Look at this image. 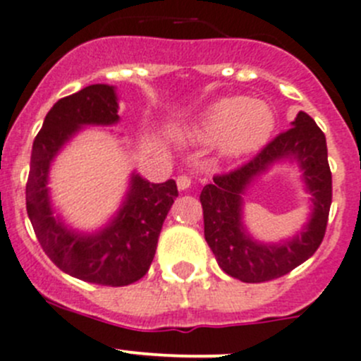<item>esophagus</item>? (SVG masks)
<instances>
[{"instance_id": "obj_1", "label": "esophagus", "mask_w": 361, "mask_h": 361, "mask_svg": "<svg viewBox=\"0 0 361 361\" xmlns=\"http://www.w3.org/2000/svg\"><path fill=\"white\" fill-rule=\"evenodd\" d=\"M176 185H178V188H180V190H188V188H190V185H192V181H190V178L185 176V174H181V176H178Z\"/></svg>"}]
</instances>
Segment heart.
I'll use <instances>...</instances> for the list:
<instances>
[{
  "label": "heart",
  "instance_id": "b5f03b06",
  "mask_svg": "<svg viewBox=\"0 0 361 361\" xmlns=\"http://www.w3.org/2000/svg\"><path fill=\"white\" fill-rule=\"evenodd\" d=\"M277 125L274 107L264 100L226 97L197 118L187 135L197 142H215L229 159L250 155L269 141Z\"/></svg>",
  "mask_w": 361,
  "mask_h": 361
}]
</instances>
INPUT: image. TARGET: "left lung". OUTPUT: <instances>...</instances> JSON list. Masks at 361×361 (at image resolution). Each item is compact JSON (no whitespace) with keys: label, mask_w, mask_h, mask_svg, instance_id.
Masks as SVG:
<instances>
[{"label":"left lung","mask_w":361,"mask_h":361,"mask_svg":"<svg viewBox=\"0 0 361 361\" xmlns=\"http://www.w3.org/2000/svg\"><path fill=\"white\" fill-rule=\"evenodd\" d=\"M289 130L269 142L240 169L213 178L201 192L204 238L220 268L241 282H266L305 262L324 238L331 206V173L326 137L316 121L300 111ZM296 161L311 194V215L293 238L279 244L255 240L243 224V195L259 176L277 163Z\"/></svg>","instance_id":"1"}]
</instances>
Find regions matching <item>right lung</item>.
<instances>
[{"mask_svg":"<svg viewBox=\"0 0 361 361\" xmlns=\"http://www.w3.org/2000/svg\"><path fill=\"white\" fill-rule=\"evenodd\" d=\"M116 87L92 84L58 100L33 141L26 209L42 248L61 271L100 286H128L145 277L155 257L160 229L178 197L176 181L149 183L132 173L120 209L99 231L72 229L54 212L49 171L63 146L84 127L120 121Z\"/></svg>","mask_w":361,"mask_h":361,"instance_id":"add662e5","label":"right lung"}]
</instances>
